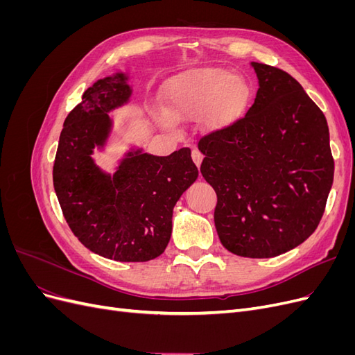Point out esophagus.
I'll return each mask as SVG.
<instances>
[{
  "label": "esophagus",
  "mask_w": 355,
  "mask_h": 355,
  "mask_svg": "<svg viewBox=\"0 0 355 355\" xmlns=\"http://www.w3.org/2000/svg\"><path fill=\"white\" fill-rule=\"evenodd\" d=\"M191 155H192V159H194V163L197 164V167H200L201 161H202V154L198 151V149H192Z\"/></svg>",
  "instance_id": "esophagus-1"
}]
</instances>
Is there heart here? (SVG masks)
I'll list each match as a JSON object with an SVG mask.
<instances>
[{"label":"heart","instance_id":"obj_1","mask_svg":"<svg viewBox=\"0 0 355 355\" xmlns=\"http://www.w3.org/2000/svg\"><path fill=\"white\" fill-rule=\"evenodd\" d=\"M168 112H159L157 120L166 128L176 121H194L213 132L232 127L245 114L250 103L247 83L227 68H201L189 71L170 83L166 94Z\"/></svg>","mask_w":355,"mask_h":355}]
</instances>
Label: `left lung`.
<instances>
[{
  "label": "left lung",
  "mask_w": 355,
  "mask_h": 355,
  "mask_svg": "<svg viewBox=\"0 0 355 355\" xmlns=\"http://www.w3.org/2000/svg\"><path fill=\"white\" fill-rule=\"evenodd\" d=\"M259 89L245 116L200 139L225 249L274 257L304 243L324 213L335 163L324 114L292 75L252 62Z\"/></svg>",
  "instance_id": "8db88e82"
}]
</instances>
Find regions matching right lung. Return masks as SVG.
Listing matches in <instances>:
<instances>
[{"mask_svg": "<svg viewBox=\"0 0 355 355\" xmlns=\"http://www.w3.org/2000/svg\"><path fill=\"white\" fill-rule=\"evenodd\" d=\"M128 73L96 81L68 114L53 166V185L69 228L89 250L118 262H146L164 252L180 196L198 178L189 148L167 157L130 148L114 175L94 163L112 133L110 112L132 98Z\"/></svg>", "mask_w": 355, "mask_h": 355, "instance_id": "obj_1", "label": "right lung"}]
</instances>
